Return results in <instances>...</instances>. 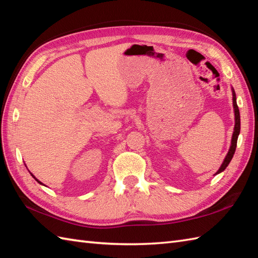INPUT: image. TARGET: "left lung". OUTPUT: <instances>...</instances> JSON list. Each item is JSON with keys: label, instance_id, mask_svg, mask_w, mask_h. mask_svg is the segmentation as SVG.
I'll return each mask as SVG.
<instances>
[{"label": "left lung", "instance_id": "1", "mask_svg": "<svg viewBox=\"0 0 258 258\" xmlns=\"http://www.w3.org/2000/svg\"><path fill=\"white\" fill-rule=\"evenodd\" d=\"M232 91H233V106H234V112H235V126H234V132H233L230 151H229V153H227L222 166H221V168L217 171V173L223 171L226 168V167L229 166L230 161L233 158V155H234V153H235L236 144H237V137H238V134H239V130H241V118H239V110H238V106L236 104V95H235L234 90H232ZM217 173H215V175H217Z\"/></svg>", "mask_w": 258, "mask_h": 258}]
</instances>
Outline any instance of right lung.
Instances as JSON below:
<instances>
[{
    "label": "right lung",
    "instance_id": "right-lung-1",
    "mask_svg": "<svg viewBox=\"0 0 258 258\" xmlns=\"http://www.w3.org/2000/svg\"><path fill=\"white\" fill-rule=\"evenodd\" d=\"M34 178H35V177H34ZM35 179H36V178H35ZM36 180H37V179H36ZM37 182H39V183H41V182H40V181H39V180H37Z\"/></svg>",
    "mask_w": 258,
    "mask_h": 258
}]
</instances>
